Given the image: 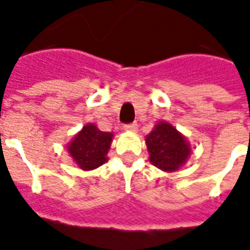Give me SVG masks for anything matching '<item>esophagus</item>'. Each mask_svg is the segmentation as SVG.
Instances as JSON below:
<instances>
[{
	"label": "esophagus",
	"instance_id": "esophagus-1",
	"mask_svg": "<svg viewBox=\"0 0 250 250\" xmlns=\"http://www.w3.org/2000/svg\"><path fill=\"white\" fill-rule=\"evenodd\" d=\"M124 129L127 130V132H136L137 129H138V125H137L136 123L126 124V125H124Z\"/></svg>",
	"mask_w": 250,
	"mask_h": 250
}]
</instances>
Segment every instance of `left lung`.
Returning <instances> with one entry per match:
<instances>
[{"label": "left lung", "instance_id": "1", "mask_svg": "<svg viewBox=\"0 0 250 250\" xmlns=\"http://www.w3.org/2000/svg\"><path fill=\"white\" fill-rule=\"evenodd\" d=\"M150 162L165 171H175L185 165L189 155V145L181 133L167 123H159L146 137Z\"/></svg>", "mask_w": 250, "mask_h": 250}]
</instances>
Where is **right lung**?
Returning a JSON list of instances; mask_svg holds the SVG:
<instances>
[{"label": "right lung", "mask_w": 250, "mask_h": 250, "mask_svg": "<svg viewBox=\"0 0 250 250\" xmlns=\"http://www.w3.org/2000/svg\"><path fill=\"white\" fill-rule=\"evenodd\" d=\"M113 134L101 132L93 124H88L68 145V151L79 167L93 170L106 162V153Z\"/></svg>", "instance_id": "obj_1"}]
</instances>
